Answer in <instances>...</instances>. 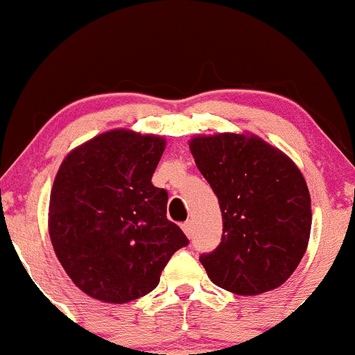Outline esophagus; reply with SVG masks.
<instances>
[{"instance_id": "1", "label": "esophagus", "mask_w": 355, "mask_h": 355, "mask_svg": "<svg viewBox=\"0 0 355 355\" xmlns=\"http://www.w3.org/2000/svg\"><path fill=\"white\" fill-rule=\"evenodd\" d=\"M181 228H182V232H184V234H186V237H188V239L193 237V223L189 222V220H188V222L182 223Z\"/></svg>"}]
</instances>
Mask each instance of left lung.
<instances>
[{
    "label": "left lung",
    "mask_w": 355,
    "mask_h": 355,
    "mask_svg": "<svg viewBox=\"0 0 355 355\" xmlns=\"http://www.w3.org/2000/svg\"><path fill=\"white\" fill-rule=\"evenodd\" d=\"M189 150L222 209V242L200 257L211 283L242 296L279 288L310 240L311 198L298 166L254 133L198 135Z\"/></svg>",
    "instance_id": "obj_1"
}]
</instances>
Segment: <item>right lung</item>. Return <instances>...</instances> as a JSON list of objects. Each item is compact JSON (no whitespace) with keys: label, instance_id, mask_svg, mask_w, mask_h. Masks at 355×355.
<instances>
[{"label":"right lung","instance_id":"obj_1","mask_svg":"<svg viewBox=\"0 0 355 355\" xmlns=\"http://www.w3.org/2000/svg\"><path fill=\"white\" fill-rule=\"evenodd\" d=\"M166 139L115 128L72 148L49 203V235L83 293L123 304L157 288L188 239L167 220V191L152 184Z\"/></svg>","mask_w":355,"mask_h":355}]
</instances>
